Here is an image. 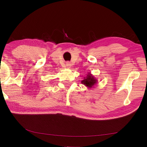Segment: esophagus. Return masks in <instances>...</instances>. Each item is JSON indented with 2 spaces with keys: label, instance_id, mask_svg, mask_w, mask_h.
I'll use <instances>...</instances> for the list:
<instances>
[{
  "label": "esophagus",
  "instance_id": "1",
  "mask_svg": "<svg viewBox=\"0 0 147 147\" xmlns=\"http://www.w3.org/2000/svg\"><path fill=\"white\" fill-rule=\"evenodd\" d=\"M66 65L67 66V67H68V68H70V66H71V64H70V63H67Z\"/></svg>",
  "mask_w": 147,
  "mask_h": 147
}]
</instances>
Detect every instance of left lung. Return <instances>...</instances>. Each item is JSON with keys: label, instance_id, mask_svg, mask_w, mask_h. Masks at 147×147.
Returning <instances> with one entry per match:
<instances>
[{"label": "left lung", "instance_id": "1", "mask_svg": "<svg viewBox=\"0 0 147 147\" xmlns=\"http://www.w3.org/2000/svg\"><path fill=\"white\" fill-rule=\"evenodd\" d=\"M82 83L85 85L88 88H93L94 85L97 83V80L91 73H88L86 77H84V80H82Z\"/></svg>", "mask_w": 147, "mask_h": 147}]
</instances>
